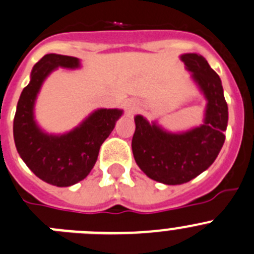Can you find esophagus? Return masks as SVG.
<instances>
[{"label": "esophagus", "mask_w": 254, "mask_h": 254, "mask_svg": "<svg viewBox=\"0 0 254 254\" xmlns=\"http://www.w3.org/2000/svg\"><path fill=\"white\" fill-rule=\"evenodd\" d=\"M126 112L127 113H133L134 111L137 110V106H136V103L134 102H132V101H127V102H126Z\"/></svg>", "instance_id": "34e87169"}]
</instances>
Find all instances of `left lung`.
<instances>
[{
  "label": "left lung",
  "instance_id": "obj_1",
  "mask_svg": "<svg viewBox=\"0 0 254 254\" xmlns=\"http://www.w3.org/2000/svg\"><path fill=\"white\" fill-rule=\"evenodd\" d=\"M181 60L207 100L203 125L172 133L137 115L132 138L138 167L151 180L172 186L190 182L213 163L226 139L228 123V106L218 74L201 55L185 53Z\"/></svg>",
  "mask_w": 254,
  "mask_h": 254
}]
</instances>
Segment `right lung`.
<instances>
[{"mask_svg": "<svg viewBox=\"0 0 254 254\" xmlns=\"http://www.w3.org/2000/svg\"><path fill=\"white\" fill-rule=\"evenodd\" d=\"M57 67L78 68L79 60L50 53L33 66L30 83L17 103L13 138L18 154L38 178L57 187H68L91 172L101 144L113 131L122 110L100 108L64 134L43 132L35 121V102L43 81Z\"/></svg>", "mask_w": 254, "mask_h": 254, "instance_id": "right-lung-1", "label": "right lung"}]
</instances>
